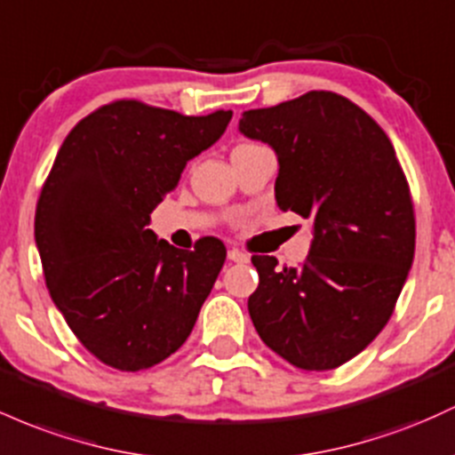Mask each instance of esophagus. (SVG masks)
Wrapping results in <instances>:
<instances>
[{"label":"esophagus","mask_w":455,"mask_h":455,"mask_svg":"<svg viewBox=\"0 0 455 455\" xmlns=\"http://www.w3.org/2000/svg\"><path fill=\"white\" fill-rule=\"evenodd\" d=\"M228 261H233V263H248V254L239 251V248H231V251H228Z\"/></svg>","instance_id":"obj_1"}]
</instances>
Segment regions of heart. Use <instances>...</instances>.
<instances>
[{
    "label": "heart",
    "instance_id": "heart-1",
    "mask_svg": "<svg viewBox=\"0 0 455 455\" xmlns=\"http://www.w3.org/2000/svg\"><path fill=\"white\" fill-rule=\"evenodd\" d=\"M242 147H243V144H242Z\"/></svg>",
    "mask_w": 455,
    "mask_h": 455
}]
</instances>
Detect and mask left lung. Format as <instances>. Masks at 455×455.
<instances>
[{
  "mask_svg": "<svg viewBox=\"0 0 455 455\" xmlns=\"http://www.w3.org/2000/svg\"><path fill=\"white\" fill-rule=\"evenodd\" d=\"M239 132L276 151L278 207L313 220L304 266L278 267L276 257H252L254 328L293 367L337 369L387 326L412 266L406 174L380 124L328 90L248 109Z\"/></svg>",
  "mask_w": 455,
  "mask_h": 455,
  "instance_id": "left-lung-1",
  "label": "left lung"
}]
</instances>
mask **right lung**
I'll use <instances>...</instances> for the list:
<instances>
[{"label": "right lung", "mask_w": 455, "mask_h": 455, "mask_svg": "<svg viewBox=\"0 0 455 455\" xmlns=\"http://www.w3.org/2000/svg\"><path fill=\"white\" fill-rule=\"evenodd\" d=\"M231 109L186 116L121 99L82 118L41 189L34 237L52 300L92 356L121 371L166 361L186 343L227 259L218 237L179 251L151 212Z\"/></svg>", "instance_id": "1"}]
</instances>
